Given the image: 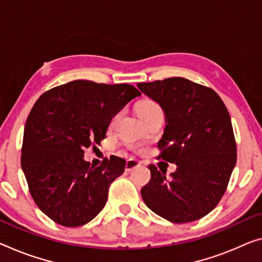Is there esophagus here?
I'll return each mask as SVG.
<instances>
[{"mask_svg": "<svg viewBox=\"0 0 262 262\" xmlns=\"http://www.w3.org/2000/svg\"><path fill=\"white\" fill-rule=\"evenodd\" d=\"M139 162L138 160H136V159H128L127 162H126V165H125V170L126 171H132L134 170V168H136L137 166H139Z\"/></svg>", "mask_w": 262, "mask_h": 262, "instance_id": "34e87169", "label": "esophagus"}]
</instances>
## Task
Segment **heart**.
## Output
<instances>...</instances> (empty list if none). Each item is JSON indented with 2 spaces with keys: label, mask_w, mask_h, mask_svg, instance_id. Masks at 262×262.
Listing matches in <instances>:
<instances>
[{
  "label": "heart",
  "mask_w": 262,
  "mask_h": 262,
  "mask_svg": "<svg viewBox=\"0 0 262 262\" xmlns=\"http://www.w3.org/2000/svg\"><path fill=\"white\" fill-rule=\"evenodd\" d=\"M137 114H138L139 118L144 120L146 119L147 117H150V116L155 115V114H159V112H162V108H160L159 104L156 103L155 100L152 99H144L142 102H139L137 104ZM116 120V117L112 120V123H114Z\"/></svg>",
  "instance_id": "b5f03b06"
}]
</instances>
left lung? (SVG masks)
<instances>
[{"label": "left lung", "instance_id": "1", "mask_svg": "<svg viewBox=\"0 0 262 262\" xmlns=\"http://www.w3.org/2000/svg\"><path fill=\"white\" fill-rule=\"evenodd\" d=\"M137 86L163 108L166 126L159 158L177 165L170 178L148 166L151 179L140 190L145 205L174 224L203 218L218 205L236 163L226 106L215 91L183 77Z\"/></svg>", "mask_w": 262, "mask_h": 262}]
</instances>
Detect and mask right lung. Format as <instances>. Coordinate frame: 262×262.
I'll list each match as a JSON object with an SVG mask.
<instances>
[{
  "instance_id": "add662e5",
  "label": "right lung",
  "mask_w": 262,
  "mask_h": 262,
  "mask_svg": "<svg viewBox=\"0 0 262 262\" xmlns=\"http://www.w3.org/2000/svg\"><path fill=\"white\" fill-rule=\"evenodd\" d=\"M140 92L130 84L72 80L44 92L24 126L21 166L44 214L66 227L89 223L106 204L110 184L126 162L112 156L100 166L84 151L105 138L111 119Z\"/></svg>"
}]
</instances>
